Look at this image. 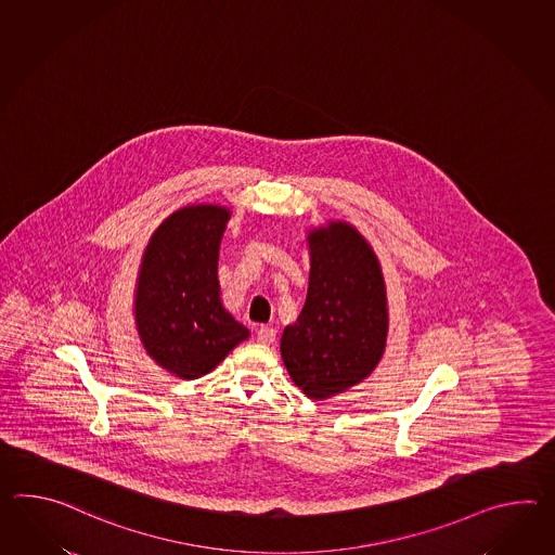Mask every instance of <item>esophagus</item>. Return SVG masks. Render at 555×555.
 <instances>
[{
  "label": "esophagus",
  "mask_w": 555,
  "mask_h": 555,
  "mask_svg": "<svg viewBox=\"0 0 555 555\" xmlns=\"http://www.w3.org/2000/svg\"><path fill=\"white\" fill-rule=\"evenodd\" d=\"M274 338H276V331L271 328V326H262L259 333H257V340H259L260 345H272Z\"/></svg>",
  "instance_id": "esophagus-1"
}]
</instances>
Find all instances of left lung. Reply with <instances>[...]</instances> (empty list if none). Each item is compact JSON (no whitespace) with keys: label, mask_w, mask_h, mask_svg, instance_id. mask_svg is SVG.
<instances>
[{"label":"left lung","mask_w":555,"mask_h":555,"mask_svg":"<svg viewBox=\"0 0 555 555\" xmlns=\"http://www.w3.org/2000/svg\"><path fill=\"white\" fill-rule=\"evenodd\" d=\"M307 302L284 328L281 357L293 383L314 400L362 383L384 354L388 302L383 269L348 222L308 233Z\"/></svg>","instance_id":"obj_1"}]
</instances>
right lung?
Listing matches in <instances>:
<instances>
[{
	"label": "right lung",
	"instance_id": "add662e5",
	"mask_svg": "<svg viewBox=\"0 0 555 555\" xmlns=\"http://www.w3.org/2000/svg\"><path fill=\"white\" fill-rule=\"evenodd\" d=\"M231 210L189 205L175 210L149 238L139 267L135 324L141 345L159 366L195 380L248 338L222 307L219 247Z\"/></svg>",
	"mask_w": 555,
	"mask_h": 555
}]
</instances>
